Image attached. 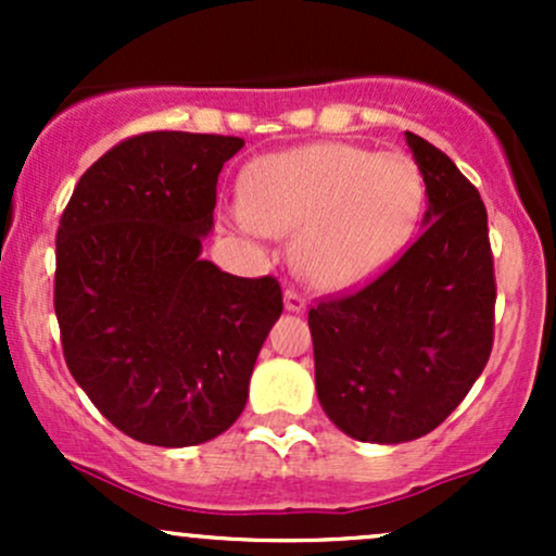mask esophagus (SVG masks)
Masks as SVG:
<instances>
[{
    "mask_svg": "<svg viewBox=\"0 0 556 556\" xmlns=\"http://www.w3.org/2000/svg\"><path fill=\"white\" fill-rule=\"evenodd\" d=\"M285 308L292 311V314H300V311H305V298L300 295L295 287H287V290H285Z\"/></svg>",
    "mask_w": 556,
    "mask_h": 556,
    "instance_id": "1",
    "label": "esophagus"
}]
</instances>
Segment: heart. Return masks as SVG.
<instances>
[{
	"mask_svg": "<svg viewBox=\"0 0 556 556\" xmlns=\"http://www.w3.org/2000/svg\"><path fill=\"white\" fill-rule=\"evenodd\" d=\"M240 227L292 232V264L321 290L366 282L402 251L424 212L410 156L353 143H308L261 159L240 185Z\"/></svg>",
	"mask_w": 556,
	"mask_h": 556,
	"instance_id": "b5f03b06",
	"label": "heart"
}]
</instances>
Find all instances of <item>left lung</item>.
<instances>
[{"label":"left lung","instance_id":"8db88e82","mask_svg":"<svg viewBox=\"0 0 556 556\" xmlns=\"http://www.w3.org/2000/svg\"><path fill=\"white\" fill-rule=\"evenodd\" d=\"M424 175V232L361 290L308 311L316 392L337 429L361 442L426 437L486 368L496 279L486 206L444 151L405 132Z\"/></svg>","mask_w":556,"mask_h":556}]
</instances>
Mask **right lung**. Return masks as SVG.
Wrapping results in <instances>:
<instances>
[{
    "mask_svg": "<svg viewBox=\"0 0 556 556\" xmlns=\"http://www.w3.org/2000/svg\"><path fill=\"white\" fill-rule=\"evenodd\" d=\"M235 136L154 130L83 172L56 227L54 314L88 400L136 442L190 446L238 420L266 334L274 277L201 258Z\"/></svg>",
    "mask_w": 556,
    "mask_h": 556,
    "instance_id": "right-lung-1",
    "label": "right lung"
}]
</instances>
